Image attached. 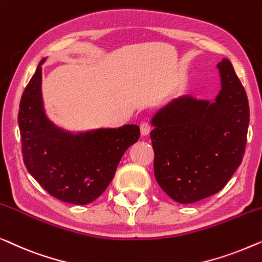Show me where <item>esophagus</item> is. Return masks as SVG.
<instances>
[{
    "label": "esophagus",
    "mask_w": 262,
    "mask_h": 262,
    "mask_svg": "<svg viewBox=\"0 0 262 262\" xmlns=\"http://www.w3.org/2000/svg\"><path fill=\"white\" fill-rule=\"evenodd\" d=\"M140 130H141V134L143 136L148 135L150 132V124L148 122H142L141 124H140Z\"/></svg>",
    "instance_id": "esophagus-1"
}]
</instances>
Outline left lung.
<instances>
[{
    "label": "left lung",
    "mask_w": 262,
    "mask_h": 262,
    "mask_svg": "<svg viewBox=\"0 0 262 262\" xmlns=\"http://www.w3.org/2000/svg\"><path fill=\"white\" fill-rule=\"evenodd\" d=\"M217 69L221 91L215 102L182 96L152 119L154 176L161 189L180 204L194 203L222 190L245 154L248 98L228 59Z\"/></svg>",
    "instance_id": "1"
}]
</instances>
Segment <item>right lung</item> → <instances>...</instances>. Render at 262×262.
Returning a JSON list of instances; mask_svg holds the SVG:
<instances>
[{"mask_svg":"<svg viewBox=\"0 0 262 262\" xmlns=\"http://www.w3.org/2000/svg\"><path fill=\"white\" fill-rule=\"evenodd\" d=\"M42 62L20 101L24 163L51 196L66 203L89 204L108 187L124 152L139 140L140 128L126 124L75 135L54 126L43 112Z\"/></svg>","mask_w":262,"mask_h":262,"instance_id":"1","label":"right lung"}]
</instances>
